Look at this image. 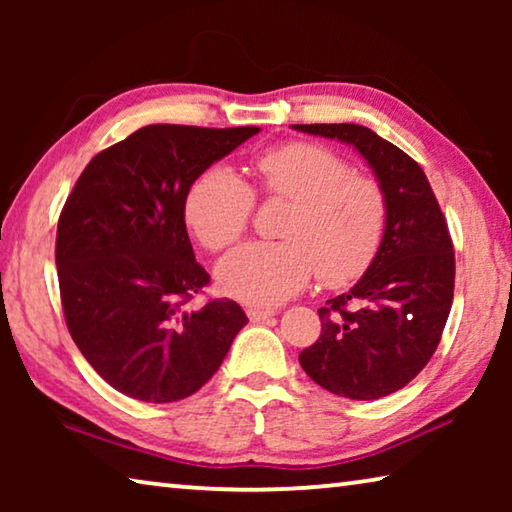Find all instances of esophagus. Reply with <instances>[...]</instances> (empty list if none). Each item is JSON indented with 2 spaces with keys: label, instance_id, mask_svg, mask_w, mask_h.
Here are the masks:
<instances>
[{
  "label": "esophagus",
  "instance_id": "34e87169",
  "mask_svg": "<svg viewBox=\"0 0 512 512\" xmlns=\"http://www.w3.org/2000/svg\"><path fill=\"white\" fill-rule=\"evenodd\" d=\"M246 314L250 318V323H262V320H268L271 316H275L273 309H257V307H250L246 309Z\"/></svg>",
  "mask_w": 512,
  "mask_h": 512
}]
</instances>
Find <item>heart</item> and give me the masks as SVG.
<instances>
[{
    "label": "heart",
    "instance_id": "obj_1",
    "mask_svg": "<svg viewBox=\"0 0 512 512\" xmlns=\"http://www.w3.org/2000/svg\"><path fill=\"white\" fill-rule=\"evenodd\" d=\"M259 189L293 203L282 241H250L219 264L225 296L271 307L296 296L318 273L345 287L368 271L386 232L388 205L375 178L352 173L341 155L311 142H289L255 160ZM255 194L235 171L214 164L189 185L183 214L207 250L235 244L248 228Z\"/></svg>",
    "mask_w": 512,
    "mask_h": 512
}]
</instances>
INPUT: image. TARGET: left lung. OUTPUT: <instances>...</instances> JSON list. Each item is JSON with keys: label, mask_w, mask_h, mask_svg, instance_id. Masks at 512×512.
<instances>
[{"label": "left lung", "mask_w": 512, "mask_h": 512, "mask_svg": "<svg viewBox=\"0 0 512 512\" xmlns=\"http://www.w3.org/2000/svg\"><path fill=\"white\" fill-rule=\"evenodd\" d=\"M357 149L384 189L388 219L375 262L348 293L318 309V341L300 366L325 391L379 400L400 391L436 352L454 300V246L418 162L359 124H293Z\"/></svg>", "instance_id": "1"}]
</instances>
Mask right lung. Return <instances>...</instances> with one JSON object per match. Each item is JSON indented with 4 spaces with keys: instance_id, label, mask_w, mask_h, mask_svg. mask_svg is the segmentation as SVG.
I'll return each instance as SVG.
<instances>
[{
    "instance_id": "add662e5",
    "label": "right lung",
    "mask_w": 512,
    "mask_h": 512,
    "mask_svg": "<svg viewBox=\"0 0 512 512\" xmlns=\"http://www.w3.org/2000/svg\"><path fill=\"white\" fill-rule=\"evenodd\" d=\"M257 126H144L94 155L67 196L56 266L67 329L90 366L133 400L194 395L248 323L235 300L185 305L210 275L196 262L183 201L196 176Z\"/></svg>"
}]
</instances>
